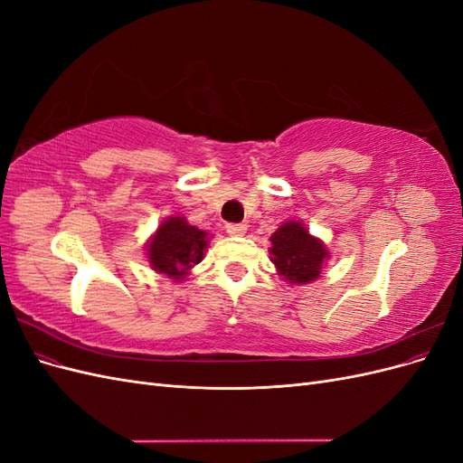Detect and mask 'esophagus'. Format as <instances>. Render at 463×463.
Segmentation results:
<instances>
[{"instance_id": "1", "label": "esophagus", "mask_w": 463, "mask_h": 463, "mask_svg": "<svg viewBox=\"0 0 463 463\" xmlns=\"http://www.w3.org/2000/svg\"><path fill=\"white\" fill-rule=\"evenodd\" d=\"M226 232L233 237H240V235H245L247 233V226L245 223H228L226 226Z\"/></svg>"}]
</instances>
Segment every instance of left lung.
<instances>
[{
	"label": "left lung",
	"instance_id": "8db88e82",
	"mask_svg": "<svg viewBox=\"0 0 463 463\" xmlns=\"http://www.w3.org/2000/svg\"><path fill=\"white\" fill-rule=\"evenodd\" d=\"M270 260L276 272L291 286L311 284L320 278L330 259L325 241L315 237L303 222L288 220L270 235Z\"/></svg>",
	"mask_w": 463,
	"mask_h": 463
}]
</instances>
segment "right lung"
<instances>
[{
    "instance_id": "add662e5",
    "label": "right lung",
    "mask_w": 463,
    "mask_h": 463,
    "mask_svg": "<svg viewBox=\"0 0 463 463\" xmlns=\"http://www.w3.org/2000/svg\"><path fill=\"white\" fill-rule=\"evenodd\" d=\"M210 235L191 226L185 216H167L146 241V260L152 270L184 282L206 253Z\"/></svg>"
}]
</instances>
